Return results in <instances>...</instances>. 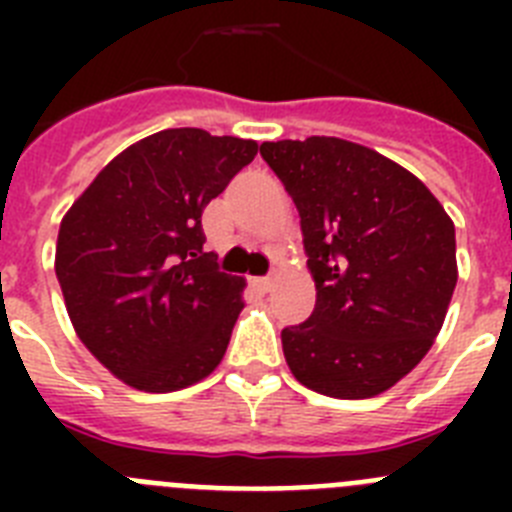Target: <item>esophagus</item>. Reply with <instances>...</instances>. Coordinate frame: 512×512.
<instances>
[{
    "label": "esophagus",
    "instance_id": "1",
    "mask_svg": "<svg viewBox=\"0 0 512 512\" xmlns=\"http://www.w3.org/2000/svg\"><path fill=\"white\" fill-rule=\"evenodd\" d=\"M251 284L256 289H261V292H269V289L274 287V279H271V277H253Z\"/></svg>",
    "mask_w": 512,
    "mask_h": 512
}]
</instances>
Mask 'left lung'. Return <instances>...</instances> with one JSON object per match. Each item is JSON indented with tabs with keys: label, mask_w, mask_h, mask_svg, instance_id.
<instances>
[{
	"label": "left lung",
	"mask_w": 512,
	"mask_h": 512,
	"mask_svg": "<svg viewBox=\"0 0 512 512\" xmlns=\"http://www.w3.org/2000/svg\"><path fill=\"white\" fill-rule=\"evenodd\" d=\"M295 200L315 310L282 330L289 372L307 390L366 400L420 364L456 277L454 220L405 166L343 138L261 143Z\"/></svg>",
	"instance_id": "1"
}]
</instances>
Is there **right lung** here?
Segmentation results:
<instances>
[{
    "instance_id": "right-lung-1",
    "label": "right lung",
    "mask_w": 512,
    "mask_h": 512,
    "mask_svg": "<svg viewBox=\"0 0 512 512\" xmlns=\"http://www.w3.org/2000/svg\"><path fill=\"white\" fill-rule=\"evenodd\" d=\"M256 140L169 128L117 153L63 215L56 277L94 359L140 392H176L217 369L246 279L205 253L202 212Z\"/></svg>"
}]
</instances>
